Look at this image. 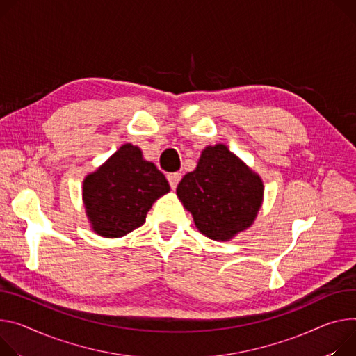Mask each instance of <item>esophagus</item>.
I'll return each mask as SVG.
<instances>
[{
	"label": "esophagus",
	"instance_id": "1",
	"mask_svg": "<svg viewBox=\"0 0 356 356\" xmlns=\"http://www.w3.org/2000/svg\"><path fill=\"white\" fill-rule=\"evenodd\" d=\"M180 179H181V175H180V173H169V175H168V180H169V184H170L172 188H176V187H177Z\"/></svg>",
	"mask_w": 356,
	"mask_h": 356
}]
</instances>
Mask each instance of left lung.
I'll use <instances>...</instances> for the list:
<instances>
[{"instance_id":"8db88e82","label":"left lung","mask_w":356,"mask_h":356,"mask_svg":"<svg viewBox=\"0 0 356 356\" xmlns=\"http://www.w3.org/2000/svg\"><path fill=\"white\" fill-rule=\"evenodd\" d=\"M177 196L209 238L227 241L252 224L264 186L227 146H209L196 170L181 179Z\"/></svg>"}]
</instances>
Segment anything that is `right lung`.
Wrapping results in <instances>:
<instances>
[{
  "instance_id": "add662e5",
  "label": "right lung",
  "mask_w": 356,
  "mask_h": 356,
  "mask_svg": "<svg viewBox=\"0 0 356 356\" xmlns=\"http://www.w3.org/2000/svg\"><path fill=\"white\" fill-rule=\"evenodd\" d=\"M170 190L169 181L139 147L123 145L83 181V203L92 229L116 238L134 232L146 220L153 202Z\"/></svg>"
}]
</instances>
